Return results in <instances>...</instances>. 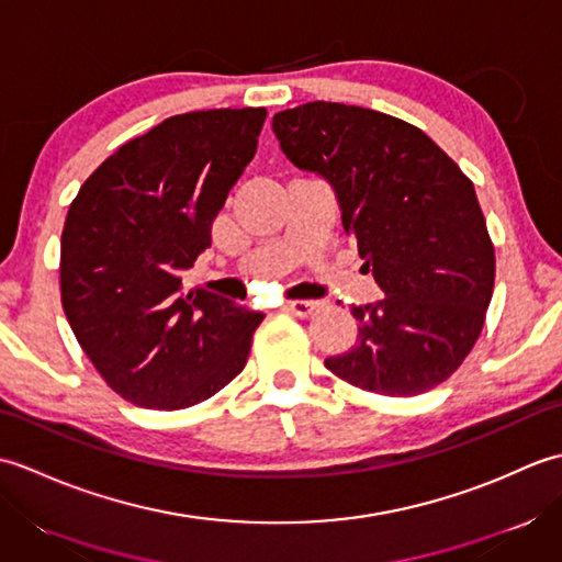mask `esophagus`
<instances>
[{"label": "esophagus", "mask_w": 562, "mask_h": 562, "mask_svg": "<svg viewBox=\"0 0 562 562\" xmlns=\"http://www.w3.org/2000/svg\"><path fill=\"white\" fill-rule=\"evenodd\" d=\"M318 308H321V302H314V300H294V302L288 304V312H292L294 316H300V318L314 316Z\"/></svg>", "instance_id": "34e87169"}]
</instances>
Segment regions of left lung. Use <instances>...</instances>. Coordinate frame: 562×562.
I'll use <instances>...</instances> for the list:
<instances>
[{
  "label": "left lung",
  "mask_w": 562,
  "mask_h": 562,
  "mask_svg": "<svg viewBox=\"0 0 562 562\" xmlns=\"http://www.w3.org/2000/svg\"><path fill=\"white\" fill-rule=\"evenodd\" d=\"M272 133L296 169L330 183L384 292L352 306L357 345L326 367L381 396L439 386L479 340L495 284L473 183L423 130L360 105H296L272 117Z\"/></svg>",
  "instance_id": "8db88e82"
}]
</instances>
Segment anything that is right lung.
I'll use <instances>...</instances> for the list:
<instances>
[{
  "label": "right lung",
  "mask_w": 562,
  "mask_h": 562,
  "mask_svg": "<svg viewBox=\"0 0 562 562\" xmlns=\"http://www.w3.org/2000/svg\"><path fill=\"white\" fill-rule=\"evenodd\" d=\"M266 109L166 117L93 171L69 205L59 288L71 330L139 408L207 401L241 372L266 314L183 274L258 147Z\"/></svg>",
  "instance_id": "obj_1"
}]
</instances>
